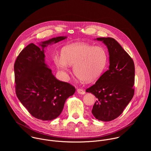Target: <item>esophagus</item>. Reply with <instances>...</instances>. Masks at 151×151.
I'll use <instances>...</instances> for the list:
<instances>
[{
    "label": "esophagus",
    "instance_id": "obj_1",
    "mask_svg": "<svg viewBox=\"0 0 151 151\" xmlns=\"http://www.w3.org/2000/svg\"><path fill=\"white\" fill-rule=\"evenodd\" d=\"M77 92L79 94H84L85 93V91L82 88H78L77 89Z\"/></svg>",
    "mask_w": 151,
    "mask_h": 151
}]
</instances>
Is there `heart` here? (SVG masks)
Masks as SVG:
<instances>
[{
	"label": "heart",
	"instance_id": "heart-1",
	"mask_svg": "<svg viewBox=\"0 0 151 151\" xmlns=\"http://www.w3.org/2000/svg\"><path fill=\"white\" fill-rule=\"evenodd\" d=\"M62 55H55L53 61L62 72L73 66L76 76L85 82L97 79L103 73L107 62V54L101 47H94L86 43H75L62 50Z\"/></svg>",
	"mask_w": 151,
	"mask_h": 151
}]
</instances>
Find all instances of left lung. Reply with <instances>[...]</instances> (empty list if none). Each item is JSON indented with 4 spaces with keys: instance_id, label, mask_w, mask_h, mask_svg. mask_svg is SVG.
I'll list each match as a JSON object with an SVG mask.
<instances>
[{
    "instance_id": "left-lung-1",
    "label": "left lung",
    "mask_w": 151,
    "mask_h": 151,
    "mask_svg": "<svg viewBox=\"0 0 151 151\" xmlns=\"http://www.w3.org/2000/svg\"><path fill=\"white\" fill-rule=\"evenodd\" d=\"M97 40L103 41L108 49L109 69L86 92L97 98L91 111L94 116L100 121H111L123 112L133 97L135 67L133 59L115 39Z\"/></svg>"
}]
</instances>
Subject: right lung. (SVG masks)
Listing matches in <instances>:
<instances>
[{
  "label": "right lung",
  "instance_id": "add662e5",
  "mask_svg": "<svg viewBox=\"0 0 151 151\" xmlns=\"http://www.w3.org/2000/svg\"><path fill=\"white\" fill-rule=\"evenodd\" d=\"M66 38L60 36L43 42L42 50L30 44L14 63L16 95L33 116L42 121L58 117L66 99L76 90L70 83L56 79L45 63L44 48Z\"/></svg>",
  "mask_w": 151,
  "mask_h": 151
}]
</instances>
